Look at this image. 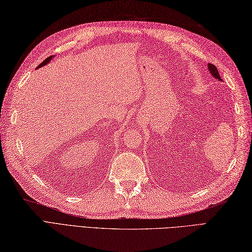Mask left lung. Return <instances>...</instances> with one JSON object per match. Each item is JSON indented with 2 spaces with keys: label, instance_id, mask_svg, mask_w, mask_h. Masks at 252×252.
Segmentation results:
<instances>
[{
  "label": "left lung",
  "instance_id": "obj_1",
  "mask_svg": "<svg viewBox=\"0 0 252 252\" xmlns=\"http://www.w3.org/2000/svg\"><path fill=\"white\" fill-rule=\"evenodd\" d=\"M208 67H209V70L211 71L212 75L214 76L215 79H217V80H219V81H221V77H220V75H219V72H218V70H217V68H216L215 64L209 63V64H208Z\"/></svg>",
  "mask_w": 252,
  "mask_h": 252
}]
</instances>
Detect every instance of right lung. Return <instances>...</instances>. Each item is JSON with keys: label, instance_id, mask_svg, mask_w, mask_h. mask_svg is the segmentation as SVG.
<instances>
[{"label": "right lung", "instance_id": "add662e5", "mask_svg": "<svg viewBox=\"0 0 252 252\" xmlns=\"http://www.w3.org/2000/svg\"><path fill=\"white\" fill-rule=\"evenodd\" d=\"M50 60H51V56H49V57H47V59L46 60H44L40 64H39V66H38L37 68H40V67H42V66H44V64H47L49 62H50Z\"/></svg>", "mask_w": 252, "mask_h": 252}]
</instances>
